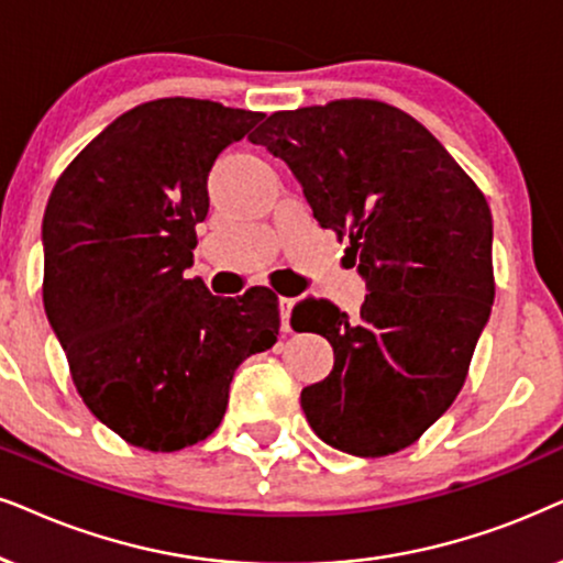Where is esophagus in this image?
I'll use <instances>...</instances> for the list:
<instances>
[{"mask_svg": "<svg viewBox=\"0 0 563 563\" xmlns=\"http://www.w3.org/2000/svg\"><path fill=\"white\" fill-rule=\"evenodd\" d=\"M291 305H295V299H291V297H279V316H282V331L284 333L291 331V325H289Z\"/></svg>", "mask_w": 563, "mask_h": 563, "instance_id": "34e87169", "label": "esophagus"}]
</instances>
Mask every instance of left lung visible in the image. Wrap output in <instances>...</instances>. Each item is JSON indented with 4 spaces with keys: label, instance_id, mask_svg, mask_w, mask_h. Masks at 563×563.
<instances>
[{
    "label": "left lung",
    "instance_id": "obj_1",
    "mask_svg": "<svg viewBox=\"0 0 563 563\" xmlns=\"http://www.w3.org/2000/svg\"><path fill=\"white\" fill-rule=\"evenodd\" d=\"M247 139L289 165L369 291L356 318L312 297L291 310L295 331L333 346L331 375L302 390V411L335 450L393 455L468 375L494 302L492 209L419 121L379 100L272 113Z\"/></svg>",
    "mask_w": 563,
    "mask_h": 563
}]
</instances>
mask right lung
<instances>
[{"mask_svg": "<svg viewBox=\"0 0 563 563\" xmlns=\"http://www.w3.org/2000/svg\"><path fill=\"white\" fill-rule=\"evenodd\" d=\"M264 113L159 98L106 126L43 214V308L85 406L134 448L207 440L240 362L279 335V297L211 295L194 264L209 170Z\"/></svg>", "mask_w": 563, "mask_h": 563, "instance_id": "obj_1", "label": "right lung"}]
</instances>
